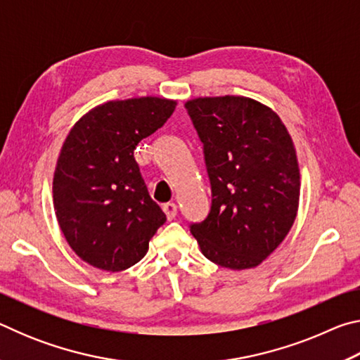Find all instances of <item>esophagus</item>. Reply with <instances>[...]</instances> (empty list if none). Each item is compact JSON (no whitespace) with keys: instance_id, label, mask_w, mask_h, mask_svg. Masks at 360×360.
I'll use <instances>...</instances> for the list:
<instances>
[{"instance_id":"1","label":"esophagus","mask_w":360,"mask_h":360,"mask_svg":"<svg viewBox=\"0 0 360 360\" xmlns=\"http://www.w3.org/2000/svg\"><path fill=\"white\" fill-rule=\"evenodd\" d=\"M162 210L167 214L168 221H172V219H174L176 214H178V206H176L174 203H165V205H163Z\"/></svg>"}]
</instances>
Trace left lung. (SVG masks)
Returning a JSON list of instances; mask_svg holds the SVG:
<instances>
[{"label":"left lung","mask_w":360,"mask_h":360,"mask_svg":"<svg viewBox=\"0 0 360 360\" xmlns=\"http://www.w3.org/2000/svg\"><path fill=\"white\" fill-rule=\"evenodd\" d=\"M203 143L212 203L191 225L206 259L230 270L260 265L295 221L300 169L279 115L246 96H205L186 103Z\"/></svg>","instance_id":"1"}]
</instances>
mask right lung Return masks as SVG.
<instances>
[{
	"label": "right lung",
	"instance_id": "add662e5",
	"mask_svg": "<svg viewBox=\"0 0 360 360\" xmlns=\"http://www.w3.org/2000/svg\"><path fill=\"white\" fill-rule=\"evenodd\" d=\"M174 108V100L158 96L108 101L66 136L53 173V210L68 245L89 265L112 273L133 266L167 221L133 150Z\"/></svg>",
	"mask_w": 360,
	"mask_h": 360
}]
</instances>
